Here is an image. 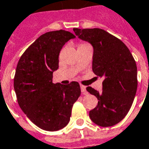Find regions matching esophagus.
<instances>
[{
	"instance_id": "obj_1",
	"label": "esophagus",
	"mask_w": 149,
	"mask_h": 149,
	"mask_svg": "<svg viewBox=\"0 0 149 149\" xmlns=\"http://www.w3.org/2000/svg\"><path fill=\"white\" fill-rule=\"evenodd\" d=\"M81 90L84 94L87 93V91H86V87H85L84 85H81Z\"/></svg>"
}]
</instances>
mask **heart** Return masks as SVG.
<instances>
[{
    "instance_id": "1",
    "label": "heart",
    "mask_w": 149,
    "mask_h": 149,
    "mask_svg": "<svg viewBox=\"0 0 149 149\" xmlns=\"http://www.w3.org/2000/svg\"><path fill=\"white\" fill-rule=\"evenodd\" d=\"M83 45H84V44H83Z\"/></svg>"
}]
</instances>
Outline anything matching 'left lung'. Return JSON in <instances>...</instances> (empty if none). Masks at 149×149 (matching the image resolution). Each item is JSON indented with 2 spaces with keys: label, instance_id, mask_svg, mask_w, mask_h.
I'll return each mask as SVG.
<instances>
[{
  "label": "left lung",
  "instance_id": "8db88e82",
  "mask_svg": "<svg viewBox=\"0 0 149 149\" xmlns=\"http://www.w3.org/2000/svg\"><path fill=\"white\" fill-rule=\"evenodd\" d=\"M76 36L93 47V71L104 79L102 93L87 87L98 100L89 112L92 121L101 127L118 124L127 115L137 89V68L124 43L100 29H73Z\"/></svg>",
  "mask_w": 149,
  "mask_h": 149
}]
</instances>
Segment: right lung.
<instances>
[{"mask_svg": "<svg viewBox=\"0 0 149 149\" xmlns=\"http://www.w3.org/2000/svg\"><path fill=\"white\" fill-rule=\"evenodd\" d=\"M76 36L70 32H48L37 38L19 60L14 90L21 110L31 121L46 131H57L70 120L72 108L81 95L80 84L52 83L62 47Z\"/></svg>", "mask_w": 149, "mask_h": 149, "instance_id": "add662e5", "label": "right lung"}]
</instances>
